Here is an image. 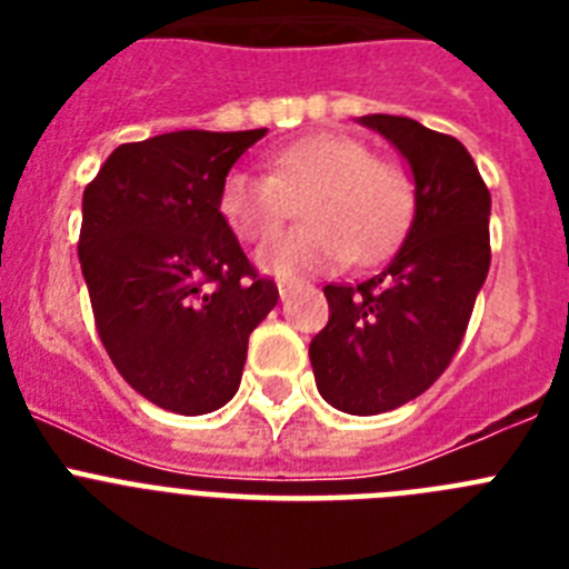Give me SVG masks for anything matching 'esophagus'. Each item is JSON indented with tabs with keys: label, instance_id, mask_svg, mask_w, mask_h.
<instances>
[{
	"label": "esophagus",
	"instance_id": "esophagus-1",
	"mask_svg": "<svg viewBox=\"0 0 569 569\" xmlns=\"http://www.w3.org/2000/svg\"><path fill=\"white\" fill-rule=\"evenodd\" d=\"M276 288H279V296H281V299H284V296L290 293V288H293V281H284V279H279V284H276Z\"/></svg>",
	"mask_w": 569,
	"mask_h": 569
}]
</instances>
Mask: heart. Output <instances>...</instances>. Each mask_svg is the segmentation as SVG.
<instances>
[{
    "label": "heart",
    "mask_w": 569,
    "mask_h": 569,
    "mask_svg": "<svg viewBox=\"0 0 569 569\" xmlns=\"http://www.w3.org/2000/svg\"><path fill=\"white\" fill-rule=\"evenodd\" d=\"M301 199L305 224L270 239L259 268L279 279L330 273L353 259L376 261L393 248L413 213V188L405 170L376 159L361 139L316 133L276 148L268 173L230 168L216 210L239 241L276 233L290 202Z\"/></svg>",
    "instance_id": "heart-1"
}]
</instances>
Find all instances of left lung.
I'll return each mask as SVG.
<instances>
[{
	"label": "left lung",
	"mask_w": 569,
	"mask_h": 569,
	"mask_svg": "<svg viewBox=\"0 0 569 569\" xmlns=\"http://www.w3.org/2000/svg\"><path fill=\"white\" fill-rule=\"evenodd\" d=\"M413 170L416 210L393 259L359 284H328L310 341L321 399L350 416L396 410L453 361L490 270V190L459 139L407 116L359 119Z\"/></svg>",
	"instance_id": "obj_1"
}]
</instances>
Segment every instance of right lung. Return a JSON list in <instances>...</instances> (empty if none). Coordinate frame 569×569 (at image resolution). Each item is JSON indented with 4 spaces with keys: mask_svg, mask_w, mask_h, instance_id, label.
Returning <instances> with one entry per match:
<instances>
[{
    "mask_svg": "<svg viewBox=\"0 0 569 569\" xmlns=\"http://www.w3.org/2000/svg\"><path fill=\"white\" fill-rule=\"evenodd\" d=\"M264 133L119 144L84 188L79 261L99 339L136 393L170 413L233 399L250 333L279 301L216 210L224 173Z\"/></svg>",
    "mask_w": 569,
    "mask_h": 569,
    "instance_id": "add662e5",
    "label": "right lung"
}]
</instances>
